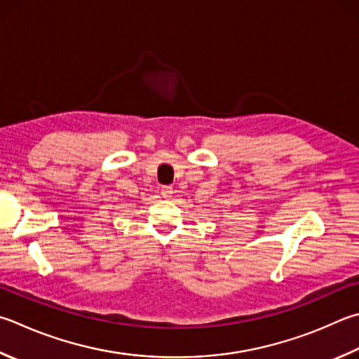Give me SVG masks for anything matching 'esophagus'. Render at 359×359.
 Returning a JSON list of instances; mask_svg holds the SVG:
<instances>
[{"instance_id": "1", "label": "esophagus", "mask_w": 359, "mask_h": 359, "mask_svg": "<svg viewBox=\"0 0 359 359\" xmlns=\"http://www.w3.org/2000/svg\"><path fill=\"white\" fill-rule=\"evenodd\" d=\"M160 193H161V196H163V198L169 199V198L172 196V193H174V188H172V187H169V185H166V187H161Z\"/></svg>"}]
</instances>
